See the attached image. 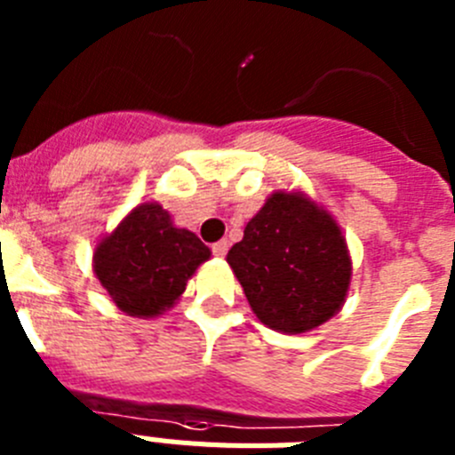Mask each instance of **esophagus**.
I'll return each mask as SVG.
<instances>
[{"label": "esophagus", "mask_w": 455, "mask_h": 455, "mask_svg": "<svg viewBox=\"0 0 455 455\" xmlns=\"http://www.w3.org/2000/svg\"><path fill=\"white\" fill-rule=\"evenodd\" d=\"M212 252H214L216 257H225V252H228V241L225 239L216 241L214 246H212Z\"/></svg>", "instance_id": "esophagus-1"}]
</instances>
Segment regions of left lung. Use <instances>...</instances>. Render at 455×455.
<instances>
[{"mask_svg":"<svg viewBox=\"0 0 455 455\" xmlns=\"http://www.w3.org/2000/svg\"><path fill=\"white\" fill-rule=\"evenodd\" d=\"M228 264L257 319L291 335L331 319L351 283L341 230L300 193H273L230 248Z\"/></svg>","mask_w":455,"mask_h":455,"instance_id":"1","label":"left lung"}]
</instances>
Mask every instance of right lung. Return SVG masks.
Listing matches in <instances>:
<instances>
[{"label": "right lung", "mask_w": 455, "mask_h": 455, "mask_svg": "<svg viewBox=\"0 0 455 455\" xmlns=\"http://www.w3.org/2000/svg\"><path fill=\"white\" fill-rule=\"evenodd\" d=\"M204 259L209 248L156 203L139 204L92 255L98 280L130 316L162 315Z\"/></svg>", "instance_id": "right-lung-1"}]
</instances>
